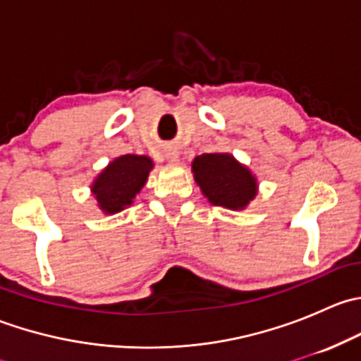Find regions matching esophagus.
Instances as JSON below:
<instances>
[{"mask_svg":"<svg viewBox=\"0 0 361 361\" xmlns=\"http://www.w3.org/2000/svg\"><path fill=\"white\" fill-rule=\"evenodd\" d=\"M166 157L171 164H180V155H178V152H167Z\"/></svg>","mask_w":361,"mask_h":361,"instance_id":"esophagus-1","label":"esophagus"}]
</instances>
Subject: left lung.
Instances as JSON below:
<instances>
[{
  "label": "left lung",
  "mask_w": 361,
  "mask_h": 361,
  "mask_svg": "<svg viewBox=\"0 0 361 361\" xmlns=\"http://www.w3.org/2000/svg\"><path fill=\"white\" fill-rule=\"evenodd\" d=\"M195 183L213 206L243 211L257 197V176L232 154H202L192 162Z\"/></svg>",
  "instance_id": "left-lung-1"
}]
</instances>
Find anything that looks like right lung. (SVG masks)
Wrapping results in <instances>:
<instances>
[{
	"instance_id": "add662e5",
	"label": "right lung",
	"mask_w": 361,
	"mask_h": 361,
	"mask_svg": "<svg viewBox=\"0 0 361 361\" xmlns=\"http://www.w3.org/2000/svg\"><path fill=\"white\" fill-rule=\"evenodd\" d=\"M154 160L147 155L127 154L113 159L90 185V194L104 214H115L134 202L147 185Z\"/></svg>"
}]
</instances>
